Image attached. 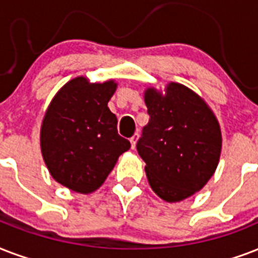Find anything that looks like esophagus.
I'll use <instances>...</instances> for the list:
<instances>
[{
	"label": "esophagus",
	"instance_id": "1",
	"mask_svg": "<svg viewBox=\"0 0 258 258\" xmlns=\"http://www.w3.org/2000/svg\"><path fill=\"white\" fill-rule=\"evenodd\" d=\"M139 141V135H135L131 139V145H132V149H136V144Z\"/></svg>",
	"mask_w": 258,
	"mask_h": 258
}]
</instances>
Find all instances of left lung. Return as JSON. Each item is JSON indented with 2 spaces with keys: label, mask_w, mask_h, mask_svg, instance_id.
<instances>
[{
  "label": "left lung",
  "mask_w": 258,
  "mask_h": 258,
  "mask_svg": "<svg viewBox=\"0 0 258 258\" xmlns=\"http://www.w3.org/2000/svg\"><path fill=\"white\" fill-rule=\"evenodd\" d=\"M149 122L137 143L151 188L163 201H184L201 191L218 167L222 133L205 99L169 82L144 91Z\"/></svg>",
  "instance_id": "1"
}]
</instances>
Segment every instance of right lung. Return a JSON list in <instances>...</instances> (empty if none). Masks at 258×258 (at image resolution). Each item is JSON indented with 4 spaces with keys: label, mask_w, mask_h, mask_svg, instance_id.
<instances>
[{
    "label": "right lung",
    "mask_w": 258,
    "mask_h": 258,
    "mask_svg": "<svg viewBox=\"0 0 258 258\" xmlns=\"http://www.w3.org/2000/svg\"><path fill=\"white\" fill-rule=\"evenodd\" d=\"M117 90L114 79L91 83L77 77L48 105L40 129V148L51 176L71 191L91 194L106 180L131 143L117 132L107 107Z\"/></svg>",
    "instance_id": "obj_1"
}]
</instances>
